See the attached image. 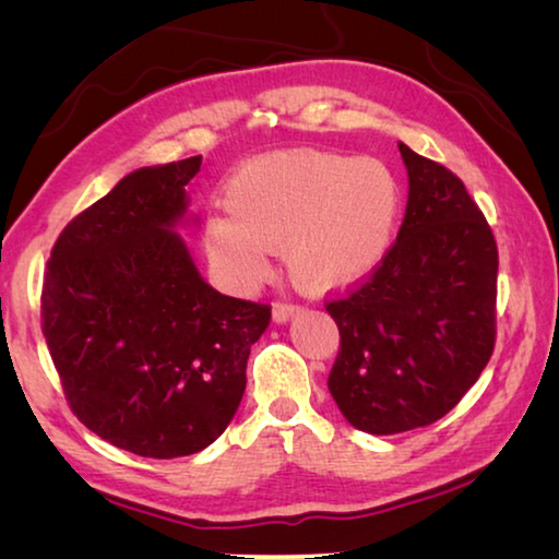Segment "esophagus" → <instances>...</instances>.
<instances>
[{
    "label": "esophagus",
    "instance_id": "1",
    "mask_svg": "<svg viewBox=\"0 0 559 559\" xmlns=\"http://www.w3.org/2000/svg\"><path fill=\"white\" fill-rule=\"evenodd\" d=\"M297 309H299L297 305H287V301H277V305L272 307V319L277 321V324H282V321H287L289 317H295Z\"/></svg>",
    "mask_w": 559,
    "mask_h": 559
}]
</instances>
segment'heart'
<instances>
[{"mask_svg": "<svg viewBox=\"0 0 559 559\" xmlns=\"http://www.w3.org/2000/svg\"><path fill=\"white\" fill-rule=\"evenodd\" d=\"M225 213L205 223L221 277L248 289L282 250L289 277L311 292L358 280L388 252L403 189L388 164L334 152H277L242 164L225 186Z\"/></svg>", "mask_w": 559, "mask_h": 559, "instance_id": "obj_1", "label": "heart"}]
</instances>
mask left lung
<instances>
[{
  "label": "left lung",
  "instance_id": "1",
  "mask_svg": "<svg viewBox=\"0 0 559 559\" xmlns=\"http://www.w3.org/2000/svg\"><path fill=\"white\" fill-rule=\"evenodd\" d=\"M400 154L409 193L395 242L368 277L324 301L341 334L329 390L370 435L442 419L496 346L491 225L454 171L405 144Z\"/></svg>",
  "mask_w": 559,
  "mask_h": 559
}]
</instances>
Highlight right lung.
I'll return each instance as SVG.
<instances>
[{
    "mask_svg": "<svg viewBox=\"0 0 559 559\" xmlns=\"http://www.w3.org/2000/svg\"><path fill=\"white\" fill-rule=\"evenodd\" d=\"M201 156L144 166L78 213L44 272L41 331L68 407L105 442L176 459L215 442L272 307L215 292L171 228Z\"/></svg>",
    "mask_w": 559,
    "mask_h": 559,
    "instance_id": "obj_1",
    "label": "right lung"
}]
</instances>
